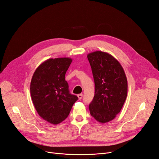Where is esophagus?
I'll return each mask as SVG.
<instances>
[{"mask_svg": "<svg viewBox=\"0 0 159 159\" xmlns=\"http://www.w3.org/2000/svg\"><path fill=\"white\" fill-rule=\"evenodd\" d=\"M82 96H83V95H82V93H80V94H79L78 95H77V97H78V98H79V99H81L82 98Z\"/></svg>", "mask_w": 159, "mask_h": 159, "instance_id": "34e87169", "label": "esophagus"}]
</instances>
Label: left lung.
Instances as JSON below:
<instances>
[{"mask_svg":"<svg viewBox=\"0 0 159 159\" xmlns=\"http://www.w3.org/2000/svg\"><path fill=\"white\" fill-rule=\"evenodd\" d=\"M95 82V95L89 105L90 114L101 123L119 114L127 95V80L119 61L111 54L95 51L87 55Z\"/></svg>","mask_w":159,"mask_h":159,"instance_id":"1","label":"left lung"}]
</instances>
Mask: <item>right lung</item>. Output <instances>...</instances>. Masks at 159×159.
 I'll return each instance as SVG.
<instances>
[{
    "label": "right lung",
    "mask_w": 159,
    "mask_h": 159,
    "mask_svg": "<svg viewBox=\"0 0 159 159\" xmlns=\"http://www.w3.org/2000/svg\"><path fill=\"white\" fill-rule=\"evenodd\" d=\"M70 58H50L34 73L30 95L39 116L54 125L63 121L78 98L69 91L65 75L71 64Z\"/></svg>",
    "instance_id": "1"
}]
</instances>
